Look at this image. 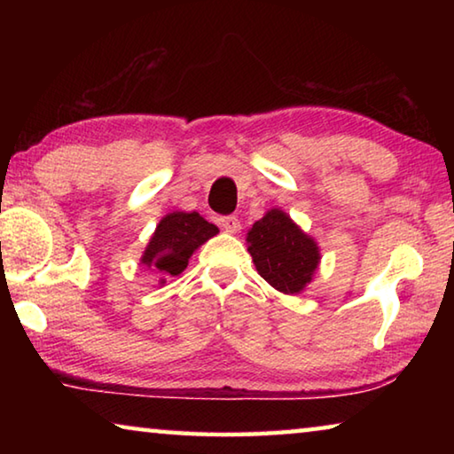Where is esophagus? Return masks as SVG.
I'll return each mask as SVG.
<instances>
[{
    "instance_id": "obj_1",
    "label": "esophagus",
    "mask_w": 454,
    "mask_h": 454,
    "mask_svg": "<svg viewBox=\"0 0 454 454\" xmlns=\"http://www.w3.org/2000/svg\"><path fill=\"white\" fill-rule=\"evenodd\" d=\"M220 226L224 228L226 232L236 234L238 230H240V220H238L236 216H222V218H220Z\"/></svg>"
}]
</instances>
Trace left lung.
I'll use <instances>...</instances> for the list:
<instances>
[{"instance_id":"left-lung-1","label":"left lung","mask_w":454,"mask_h":454,"mask_svg":"<svg viewBox=\"0 0 454 454\" xmlns=\"http://www.w3.org/2000/svg\"><path fill=\"white\" fill-rule=\"evenodd\" d=\"M248 252L262 278L284 294H296L312 280L318 246L282 210H270L248 232Z\"/></svg>"}]
</instances>
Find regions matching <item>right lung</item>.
<instances>
[{
	"instance_id": "add662e5",
	"label": "right lung",
	"mask_w": 454,
	"mask_h": 454,
	"mask_svg": "<svg viewBox=\"0 0 454 454\" xmlns=\"http://www.w3.org/2000/svg\"><path fill=\"white\" fill-rule=\"evenodd\" d=\"M218 234V228L198 212H172L160 222L142 262L162 276H178L200 244Z\"/></svg>"
}]
</instances>
